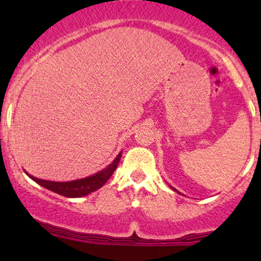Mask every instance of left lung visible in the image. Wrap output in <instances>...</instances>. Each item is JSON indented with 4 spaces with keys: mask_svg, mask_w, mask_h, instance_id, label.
I'll list each match as a JSON object with an SVG mask.
<instances>
[{
    "mask_svg": "<svg viewBox=\"0 0 261 261\" xmlns=\"http://www.w3.org/2000/svg\"><path fill=\"white\" fill-rule=\"evenodd\" d=\"M172 189H174V188H172ZM174 190H175V189H174Z\"/></svg>",
    "mask_w": 261,
    "mask_h": 261,
    "instance_id": "1",
    "label": "left lung"
}]
</instances>
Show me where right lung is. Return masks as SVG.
<instances>
[{
	"mask_svg": "<svg viewBox=\"0 0 261 261\" xmlns=\"http://www.w3.org/2000/svg\"><path fill=\"white\" fill-rule=\"evenodd\" d=\"M121 158V152L116 155V158L114 160L107 168H104L100 172L95 173L91 176H87V178L77 179V180H71V181H51V180H44V179L35 178L27 173V175L38 182L39 185L47 189V190L54 191V193L59 194V195L66 196V197H82L88 195V194L93 193V191L98 190L103 187L106 182L109 180L110 176L113 175V173L115 172L116 167H118L119 162Z\"/></svg>",
	"mask_w": 261,
	"mask_h": 261,
	"instance_id": "right-lung-1",
	"label": "right lung"
}]
</instances>
